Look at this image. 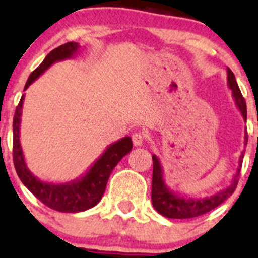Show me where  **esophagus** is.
Instances as JSON below:
<instances>
[{
    "mask_svg": "<svg viewBox=\"0 0 258 258\" xmlns=\"http://www.w3.org/2000/svg\"><path fill=\"white\" fill-rule=\"evenodd\" d=\"M132 143L135 146H141L144 144V134L141 132H136L132 135Z\"/></svg>",
    "mask_w": 258,
    "mask_h": 258,
    "instance_id": "1",
    "label": "esophagus"
}]
</instances>
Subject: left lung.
Here are the masks:
<instances>
[{"mask_svg":"<svg viewBox=\"0 0 258 258\" xmlns=\"http://www.w3.org/2000/svg\"><path fill=\"white\" fill-rule=\"evenodd\" d=\"M228 74V86L232 90L233 99L238 110L242 114L244 122H247V105H245L244 98L242 96L238 84L235 81V76L230 69H227ZM248 137H247V128L244 131V145H247ZM244 151L240 153L239 160H238V168L233 175L230 183L224 187L221 191L205 197H188L179 195L172 191L167 186L164 179V172H163L162 163L156 155H153V182H151V201L153 206L160 215L169 219H191L196 216H201L209 213L213 209L221 205L228 197H230L234 192L238 184L240 167H242Z\"/></svg>","mask_w":258,"mask_h":258,"instance_id":"left-lung-1","label":"left lung"}]
</instances>
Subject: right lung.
Returning a JSON list of instances; mask_svg holds the SVG:
<instances>
[{
	"label": "right lung",
	"instance_id": "right-lung-1",
	"mask_svg": "<svg viewBox=\"0 0 258 258\" xmlns=\"http://www.w3.org/2000/svg\"><path fill=\"white\" fill-rule=\"evenodd\" d=\"M80 50L79 43L69 42L62 44L48 53L44 61L31 72L24 90L34 83L40 75L44 74L52 64L59 61L70 59L76 56ZM24 94L14 115V164L16 173L24 183V186L34 195L38 200L61 213H81L94 208L102 200L107 187L108 179L114 169L115 165L121 162V159L132 150V140L130 136H124L115 143L107 146L104 153L96 159L95 162L88 168L83 175L66 183H52L39 179L28 169L23 148L20 144V124L23 114Z\"/></svg>",
	"mask_w": 258,
	"mask_h": 258
}]
</instances>
